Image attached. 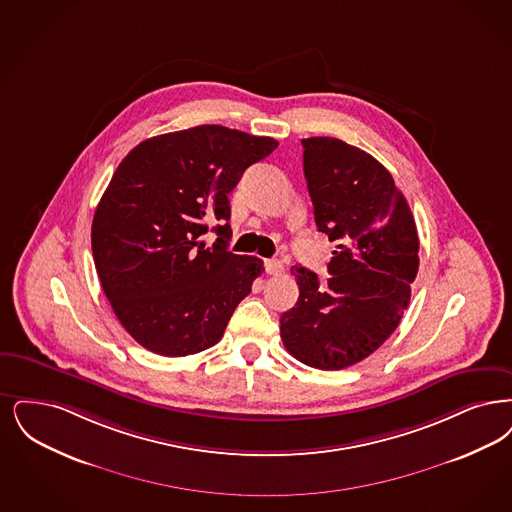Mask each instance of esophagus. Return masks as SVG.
Returning a JSON list of instances; mask_svg holds the SVG:
<instances>
[{
	"instance_id": "esophagus-1",
	"label": "esophagus",
	"mask_w": 512,
	"mask_h": 512,
	"mask_svg": "<svg viewBox=\"0 0 512 512\" xmlns=\"http://www.w3.org/2000/svg\"><path fill=\"white\" fill-rule=\"evenodd\" d=\"M265 270L270 276H278L284 272V265L278 259H268L265 261Z\"/></svg>"
}]
</instances>
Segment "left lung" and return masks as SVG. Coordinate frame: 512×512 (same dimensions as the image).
I'll use <instances>...</instances> for the list:
<instances>
[{"label": "left lung", "instance_id": "8db88e82", "mask_svg": "<svg viewBox=\"0 0 512 512\" xmlns=\"http://www.w3.org/2000/svg\"><path fill=\"white\" fill-rule=\"evenodd\" d=\"M314 219L335 251L331 278L295 265L299 299L280 318L287 352L316 369L368 358L398 328L419 268V236L392 175L368 152L331 137L303 139Z\"/></svg>", "mask_w": 512, "mask_h": 512}]
</instances>
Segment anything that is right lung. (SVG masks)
Returning <instances> with one entry per match:
<instances>
[{"instance_id": "right-lung-1", "label": "right lung", "mask_w": 512, "mask_h": 512, "mask_svg": "<svg viewBox=\"0 0 512 512\" xmlns=\"http://www.w3.org/2000/svg\"><path fill=\"white\" fill-rule=\"evenodd\" d=\"M278 141L198 125L137 144L97 205L91 249L104 295L125 331L160 356L221 341L263 261L228 251V194ZM220 238L205 248L206 223Z\"/></svg>"}]
</instances>
